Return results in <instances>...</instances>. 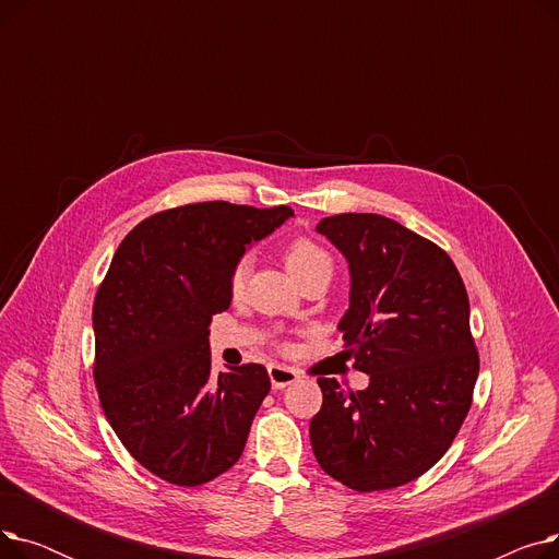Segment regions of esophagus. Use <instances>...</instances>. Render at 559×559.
<instances>
[{
  "label": "esophagus",
  "instance_id": "obj_1",
  "mask_svg": "<svg viewBox=\"0 0 559 559\" xmlns=\"http://www.w3.org/2000/svg\"><path fill=\"white\" fill-rule=\"evenodd\" d=\"M297 378H299V373L295 369L281 367V365H272L270 367V380H272V388L274 390H283V388H287L292 383H297Z\"/></svg>",
  "mask_w": 559,
  "mask_h": 559
}]
</instances>
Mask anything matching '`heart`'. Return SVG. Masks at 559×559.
I'll use <instances>...</instances> for the list:
<instances>
[{
  "label": "heart",
  "instance_id": "1",
  "mask_svg": "<svg viewBox=\"0 0 559 559\" xmlns=\"http://www.w3.org/2000/svg\"><path fill=\"white\" fill-rule=\"evenodd\" d=\"M283 260L287 264L289 274L295 276L299 283L314 274V272H321V270H331V258L329 253L321 249L319 245H314L312 240L308 238H297L292 240L287 247H285V253H283ZM247 272H249V262L247 260H240L238 264H235V270L230 274V292L233 295H240V292L245 289V283H247Z\"/></svg>",
  "mask_w": 559,
  "mask_h": 559
}]
</instances>
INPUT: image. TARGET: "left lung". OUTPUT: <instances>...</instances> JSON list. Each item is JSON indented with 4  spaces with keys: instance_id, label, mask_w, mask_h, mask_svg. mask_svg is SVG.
I'll return each mask as SVG.
<instances>
[{
    "instance_id": "obj_1",
    "label": "left lung",
    "mask_w": 559,
    "mask_h": 559,
    "mask_svg": "<svg viewBox=\"0 0 559 559\" xmlns=\"http://www.w3.org/2000/svg\"><path fill=\"white\" fill-rule=\"evenodd\" d=\"M317 230L348 260L340 331L369 388L317 378L312 451L348 489H394L439 462L472 407L480 360L466 287L444 249L390 217L342 213Z\"/></svg>"
}]
</instances>
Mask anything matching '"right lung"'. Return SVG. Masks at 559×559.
Here are the masks:
<instances>
[{"mask_svg":"<svg viewBox=\"0 0 559 559\" xmlns=\"http://www.w3.org/2000/svg\"><path fill=\"white\" fill-rule=\"evenodd\" d=\"M292 215L186 203L142 219L110 260L93 306L95 385L124 449L165 483H211L245 451L270 376L249 362L215 378L209 326L247 247Z\"/></svg>","mask_w":559,"mask_h":559,"instance_id":"right-lung-1","label":"right lung"}]
</instances>
